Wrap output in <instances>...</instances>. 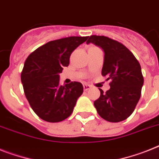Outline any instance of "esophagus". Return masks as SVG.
Masks as SVG:
<instances>
[{
	"label": "esophagus",
	"instance_id": "esophagus-1",
	"mask_svg": "<svg viewBox=\"0 0 159 159\" xmlns=\"http://www.w3.org/2000/svg\"><path fill=\"white\" fill-rule=\"evenodd\" d=\"M90 88L91 87H90V85H87V84H84L83 85V89L85 91H86V90H90Z\"/></svg>",
	"mask_w": 159,
	"mask_h": 159
}]
</instances>
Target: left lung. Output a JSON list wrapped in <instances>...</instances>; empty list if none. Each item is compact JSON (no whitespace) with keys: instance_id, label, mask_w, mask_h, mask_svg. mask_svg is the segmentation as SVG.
Here are the masks:
<instances>
[{"instance_id":"left-lung-1","label":"left lung","mask_w":159,"mask_h":159,"mask_svg":"<svg viewBox=\"0 0 159 159\" xmlns=\"http://www.w3.org/2000/svg\"><path fill=\"white\" fill-rule=\"evenodd\" d=\"M94 43L104 52L102 75L111 80L106 93L99 89L100 97L94 101L97 112L109 122L125 120L135 109L141 97L144 78L139 62L120 43L108 37L91 35L86 43Z\"/></svg>"}]
</instances>
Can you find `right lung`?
Masks as SVG:
<instances>
[{"mask_svg":"<svg viewBox=\"0 0 159 159\" xmlns=\"http://www.w3.org/2000/svg\"><path fill=\"white\" fill-rule=\"evenodd\" d=\"M86 37L71 36L50 41L27 57L21 74L24 93L35 114L48 122H60L70 116L83 93L81 82L61 86L60 73L69 57Z\"/></svg>","mask_w":159,"mask_h":159,"instance_id":"1","label":"right lung"}]
</instances>
